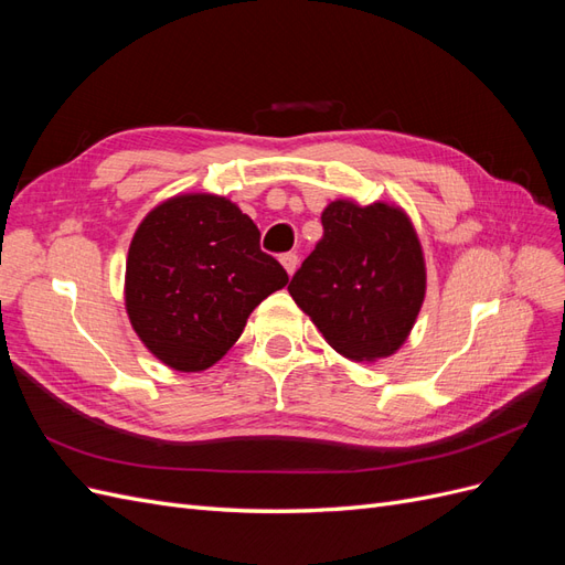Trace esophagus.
Returning a JSON list of instances; mask_svg holds the SVG:
<instances>
[{"instance_id":"esophagus-1","label":"esophagus","mask_w":565,"mask_h":565,"mask_svg":"<svg viewBox=\"0 0 565 565\" xmlns=\"http://www.w3.org/2000/svg\"><path fill=\"white\" fill-rule=\"evenodd\" d=\"M280 264L285 266L287 276H292V273H295V270H297V266H299V256H297L295 252H287V254H282V256H280Z\"/></svg>"}]
</instances>
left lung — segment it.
<instances>
[{"label":"left lung","mask_w":565,"mask_h":565,"mask_svg":"<svg viewBox=\"0 0 565 565\" xmlns=\"http://www.w3.org/2000/svg\"><path fill=\"white\" fill-rule=\"evenodd\" d=\"M322 241L289 282V295L324 341L349 361L396 353L426 295L417 231L396 204L334 200L324 207Z\"/></svg>","instance_id":"8db88e82"}]
</instances>
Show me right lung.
<instances>
[{
    "label": "right lung",
    "mask_w": 565,
    "mask_h": 565,
    "mask_svg": "<svg viewBox=\"0 0 565 565\" xmlns=\"http://www.w3.org/2000/svg\"><path fill=\"white\" fill-rule=\"evenodd\" d=\"M259 235L237 204L212 193L174 195L148 212L129 245L125 306L158 361L179 372L212 367L256 306L287 285Z\"/></svg>",
    "instance_id": "right-lung-1"
}]
</instances>
